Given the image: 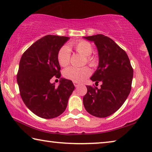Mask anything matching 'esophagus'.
I'll return each mask as SVG.
<instances>
[{"instance_id": "34e87169", "label": "esophagus", "mask_w": 152, "mask_h": 152, "mask_svg": "<svg viewBox=\"0 0 152 152\" xmlns=\"http://www.w3.org/2000/svg\"><path fill=\"white\" fill-rule=\"evenodd\" d=\"M73 83H74V86H75V87H77V86H79V83L77 82H75V81H74Z\"/></svg>"}]
</instances>
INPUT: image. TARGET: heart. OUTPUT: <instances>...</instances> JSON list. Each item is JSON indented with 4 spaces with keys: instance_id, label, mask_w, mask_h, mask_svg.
Returning <instances> with one entry per match:
<instances>
[{
    "instance_id": "1",
    "label": "heart",
    "mask_w": 152,
    "mask_h": 152,
    "mask_svg": "<svg viewBox=\"0 0 152 152\" xmlns=\"http://www.w3.org/2000/svg\"><path fill=\"white\" fill-rule=\"evenodd\" d=\"M73 48L77 52L85 56L84 62H86L91 66H94L97 64V60L94 56H91L93 49L89 42L79 41L69 44V46H62L58 52L57 58L60 66H66L69 64L71 58V52L69 49ZM91 74L90 69L87 66L76 68L70 66L63 71V75L65 78L75 82H81L89 77Z\"/></svg>"
}]
</instances>
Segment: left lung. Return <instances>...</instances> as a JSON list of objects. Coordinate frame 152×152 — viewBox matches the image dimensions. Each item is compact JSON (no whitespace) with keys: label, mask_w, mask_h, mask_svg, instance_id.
Here are the masks:
<instances>
[{"label":"left lung","mask_w":152,"mask_h":152,"mask_svg":"<svg viewBox=\"0 0 152 152\" xmlns=\"http://www.w3.org/2000/svg\"><path fill=\"white\" fill-rule=\"evenodd\" d=\"M93 41L99 53V66L90 79L100 88L87 86L83 106L91 115L106 118L122 107L131 90L133 69L127 53L103 34L83 37Z\"/></svg>","instance_id":"left-lung-1"}]
</instances>
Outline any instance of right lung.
<instances>
[{"instance_id":"add662e5","label":"right lung","mask_w":152,"mask_h":152,"mask_svg":"<svg viewBox=\"0 0 152 152\" xmlns=\"http://www.w3.org/2000/svg\"><path fill=\"white\" fill-rule=\"evenodd\" d=\"M70 38L46 35L26 50L20 59L17 81L23 102L32 113L45 119L59 116L65 111L75 89L72 81L60 78L56 87L53 76L60 78L58 52Z\"/></svg>"}]
</instances>
